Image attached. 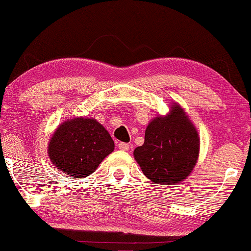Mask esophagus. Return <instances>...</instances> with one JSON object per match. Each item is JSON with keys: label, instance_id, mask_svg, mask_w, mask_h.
I'll use <instances>...</instances> for the list:
<instances>
[{"label": "esophagus", "instance_id": "esophagus-1", "mask_svg": "<svg viewBox=\"0 0 251 251\" xmlns=\"http://www.w3.org/2000/svg\"><path fill=\"white\" fill-rule=\"evenodd\" d=\"M129 145L126 144V143H119L118 144V148L120 151H128L129 150Z\"/></svg>", "mask_w": 251, "mask_h": 251}]
</instances>
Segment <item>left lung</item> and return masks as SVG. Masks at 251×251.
I'll list each match as a JSON object with an SVG mask.
<instances>
[{
    "label": "left lung",
    "instance_id": "8db88e82",
    "mask_svg": "<svg viewBox=\"0 0 251 251\" xmlns=\"http://www.w3.org/2000/svg\"><path fill=\"white\" fill-rule=\"evenodd\" d=\"M201 139L180 104L172 101L166 115L148 123L143 146L133 151L143 173L158 186H174L190 176L199 157Z\"/></svg>",
    "mask_w": 251,
    "mask_h": 251
}]
</instances>
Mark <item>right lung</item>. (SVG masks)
Listing matches in <instances>:
<instances>
[{"label": "right lung", "instance_id": "1", "mask_svg": "<svg viewBox=\"0 0 251 251\" xmlns=\"http://www.w3.org/2000/svg\"><path fill=\"white\" fill-rule=\"evenodd\" d=\"M47 151L50 162L59 171L71 179H83L95 172L101 161L114 151V141L96 119L75 117L57 126Z\"/></svg>", "mask_w": 251, "mask_h": 251}]
</instances>
